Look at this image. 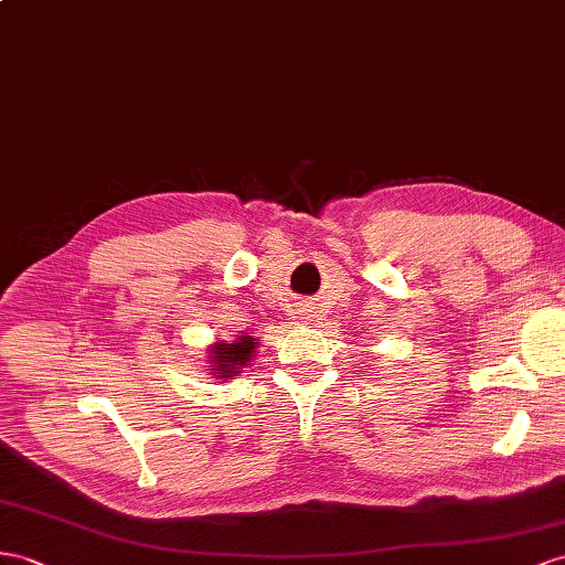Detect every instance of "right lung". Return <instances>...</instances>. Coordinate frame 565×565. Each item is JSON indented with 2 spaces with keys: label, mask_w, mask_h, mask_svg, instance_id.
Returning <instances> with one entry per match:
<instances>
[{
  "label": "right lung",
  "mask_w": 565,
  "mask_h": 565,
  "mask_svg": "<svg viewBox=\"0 0 565 565\" xmlns=\"http://www.w3.org/2000/svg\"><path fill=\"white\" fill-rule=\"evenodd\" d=\"M257 339L253 337H238L236 341H216L210 345V367L214 372L216 380H231L241 374V370L250 363L255 349H257Z\"/></svg>",
  "instance_id": "right-lung-1"
}]
</instances>
